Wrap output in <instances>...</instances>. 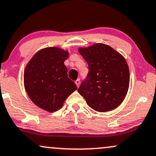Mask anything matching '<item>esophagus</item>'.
I'll return each instance as SVG.
<instances>
[{"mask_svg": "<svg viewBox=\"0 0 156 156\" xmlns=\"http://www.w3.org/2000/svg\"><path fill=\"white\" fill-rule=\"evenodd\" d=\"M75 84H76V86H77V87H79V86H80V79H77V80L75 81Z\"/></svg>", "mask_w": 156, "mask_h": 156, "instance_id": "obj_1", "label": "esophagus"}]
</instances>
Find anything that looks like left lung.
<instances>
[{
    "label": "left lung",
    "instance_id": "obj_1",
    "mask_svg": "<svg viewBox=\"0 0 156 156\" xmlns=\"http://www.w3.org/2000/svg\"><path fill=\"white\" fill-rule=\"evenodd\" d=\"M78 51L89 68L78 92L95 111L115 109L124 100L129 87V69L126 59L104 44H95Z\"/></svg>",
    "mask_w": 156,
    "mask_h": 156
}]
</instances>
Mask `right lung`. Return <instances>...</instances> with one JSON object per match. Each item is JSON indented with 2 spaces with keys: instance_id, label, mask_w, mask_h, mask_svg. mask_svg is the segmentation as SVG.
Instances as JSON below:
<instances>
[{
  "instance_id": "1",
  "label": "right lung",
  "mask_w": 156,
  "mask_h": 156,
  "mask_svg": "<svg viewBox=\"0 0 156 156\" xmlns=\"http://www.w3.org/2000/svg\"><path fill=\"white\" fill-rule=\"evenodd\" d=\"M69 52L58 47H47L35 54L24 72L25 90L37 107L53 112L63 107V102L77 89L68 77L64 61Z\"/></svg>"
}]
</instances>
